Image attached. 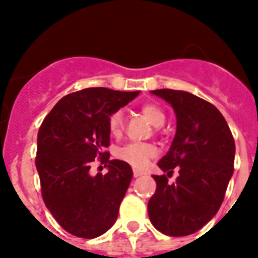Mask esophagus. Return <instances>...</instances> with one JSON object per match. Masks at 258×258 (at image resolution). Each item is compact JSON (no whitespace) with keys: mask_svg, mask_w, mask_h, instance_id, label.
I'll use <instances>...</instances> for the list:
<instances>
[{"mask_svg":"<svg viewBox=\"0 0 258 258\" xmlns=\"http://www.w3.org/2000/svg\"><path fill=\"white\" fill-rule=\"evenodd\" d=\"M133 172H134V176H135V178L143 175V171H141V170H134Z\"/></svg>","mask_w":258,"mask_h":258,"instance_id":"34e87169","label":"esophagus"}]
</instances>
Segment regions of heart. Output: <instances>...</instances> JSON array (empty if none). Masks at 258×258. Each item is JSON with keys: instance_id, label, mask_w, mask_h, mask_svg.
I'll return each mask as SVG.
<instances>
[{"instance_id": "1", "label": "heart", "mask_w": 258, "mask_h": 258, "mask_svg": "<svg viewBox=\"0 0 258 258\" xmlns=\"http://www.w3.org/2000/svg\"><path fill=\"white\" fill-rule=\"evenodd\" d=\"M142 113L149 119L154 125H162L166 120V115L159 105L154 103H146L142 105ZM124 130V119L120 111L111 113L108 117V131L112 137H120ZM158 150L150 143H128L116 151V157L120 161L128 163L135 169H143L151 158L157 157Z\"/></svg>"}]
</instances>
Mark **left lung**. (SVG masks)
<instances>
[{
    "label": "left lung",
    "mask_w": 258,
    "mask_h": 258,
    "mask_svg": "<svg viewBox=\"0 0 258 258\" xmlns=\"http://www.w3.org/2000/svg\"><path fill=\"white\" fill-rule=\"evenodd\" d=\"M174 108L176 133L153 175L157 190L149 201L151 224L163 234L188 236L216 216L234 171L236 145L222 113L209 101L175 89H155ZM176 167L180 172L170 184Z\"/></svg>",
    "instance_id": "obj_1"
}]
</instances>
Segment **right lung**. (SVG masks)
<instances>
[{"mask_svg":"<svg viewBox=\"0 0 258 258\" xmlns=\"http://www.w3.org/2000/svg\"><path fill=\"white\" fill-rule=\"evenodd\" d=\"M139 95L97 87L64 96L45 116L37 135L41 196L54 220L71 234L95 238L117 218L133 179L128 163L109 161L108 117ZM96 157L109 163L103 176L89 172Z\"/></svg>","mask_w":258,"mask_h":258,"instance_id":"1","label":"right lung"}]
</instances>
